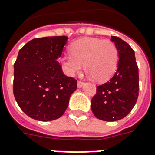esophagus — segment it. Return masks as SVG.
Returning <instances> with one entry per match:
<instances>
[{"label":"esophagus","mask_w":155,"mask_h":155,"mask_svg":"<svg viewBox=\"0 0 155 155\" xmlns=\"http://www.w3.org/2000/svg\"><path fill=\"white\" fill-rule=\"evenodd\" d=\"M84 84V83L82 82V81H80H80H78V83H77L78 88H82Z\"/></svg>","instance_id":"esophagus-1"}]
</instances>
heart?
Returning <instances> with one entry per match:
<instances>
[{
  "instance_id": "obj_1",
  "label": "heart",
  "mask_w": 155,
  "mask_h": 155,
  "mask_svg": "<svg viewBox=\"0 0 155 155\" xmlns=\"http://www.w3.org/2000/svg\"><path fill=\"white\" fill-rule=\"evenodd\" d=\"M71 55L62 58L67 75L73 76L83 68L97 81L109 80L116 71L119 51L114 42L97 38H82L70 45Z\"/></svg>"
}]
</instances>
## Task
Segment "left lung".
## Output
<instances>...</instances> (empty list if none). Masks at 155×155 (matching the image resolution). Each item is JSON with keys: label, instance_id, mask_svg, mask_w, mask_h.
I'll use <instances>...</instances> for the list:
<instances>
[{"label": "left lung", "instance_id": "1", "mask_svg": "<svg viewBox=\"0 0 155 155\" xmlns=\"http://www.w3.org/2000/svg\"><path fill=\"white\" fill-rule=\"evenodd\" d=\"M119 51V63L113 77L97 86L91 109L95 117L103 121H117L129 114L139 94V74L135 53L122 39L111 36Z\"/></svg>", "mask_w": 155, "mask_h": 155}]
</instances>
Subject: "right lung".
Instances as JSON below:
<instances>
[{"instance_id": "1", "label": "right lung", "mask_w": 155, "mask_h": 155, "mask_svg": "<svg viewBox=\"0 0 155 155\" xmlns=\"http://www.w3.org/2000/svg\"><path fill=\"white\" fill-rule=\"evenodd\" d=\"M67 36L35 38L20 49L14 65L13 91L22 111L31 119L51 121L66 111L77 80L62 72L57 61Z\"/></svg>"}]
</instances>
